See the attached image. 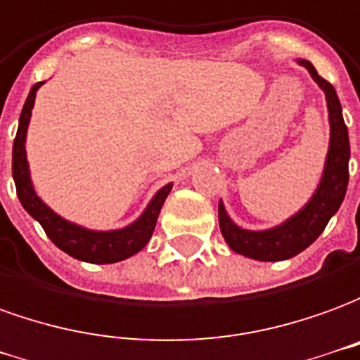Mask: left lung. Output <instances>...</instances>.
Returning <instances> with one entry per match:
<instances>
[{
  "mask_svg": "<svg viewBox=\"0 0 360 360\" xmlns=\"http://www.w3.org/2000/svg\"><path fill=\"white\" fill-rule=\"evenodd\" d=\"M297 62L322 89L328 104L330 145H328V155H326L318 188L312 193V198L295 215L264 231H250L236 225L226 213L225 203L219 201V225L225 242L236 254L252 257L257 262H281L307 250L323 233L331 217L338 213L347 192L351 149H349V131L343 122L338 93L331 83L318 75L316 68L308 60L298 58Z\"/></svg>",
  "mask_w": 360,
  "mask_h": 360,
  "instance_id": "8db88e82",
  "label": "left lung"
}]
</instances>
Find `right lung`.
<instances>
[{"instance_id":"right-lung-1","label":"right lung","mask_w":360,"mask_h":360,"mask_svg":"<svg viewBox=\"0 0 360 360\" xmlns=\"http://www.w3.org/2000/svg\"><path fill=\"white\" fill-rule=\"evenodd\" d=\"M42 85H44V81L37 83L30 89L27 103L22 106L21 118H19L17 137L13 141V180H15V188H17L21 205L34 221L42 225L48 238L75 259H81L86 264H116V262L135 256L137 252H141L147 246V242L153 236L160 207L172 190V182L162 186L159 192L153 195V200L147 203L143 213L137 217L134 223L122 226V229L93 231V229L71 223L62 215H58L52 207H48L44 201L40 200V195L34 190L32 178H30L29 160H27V147H25L37 91Z\"/></svg>"}]
</instances>
